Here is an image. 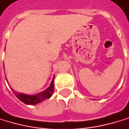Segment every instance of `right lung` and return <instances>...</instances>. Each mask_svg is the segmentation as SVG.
Returning a JSON list of instances; mask_svg holds the SVG:
<instances>
[{"mask_svg": "<svg viewBox=\"0 0 129 129\" xmlns=\"http://www.w3.org/2000/svg\"><path fill=\"white\" fill-rule=\"evenodd\" d=\"M54 78L53 79L50 85V86L44 90L43 92H41L37 95H26V94H23V93H19L17 92H14L11 88V89L14 91V93L15 94V95L23 103L27 104V105H35L37 104L42 101L50 99L52 95L53 94V91H54V81H53Z\"/></svg>", "mask_w": 129, "mask_h": 129, "instance_id": "add662e5", "label": "right lung"}]
</instances>
